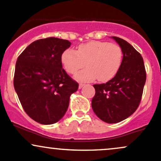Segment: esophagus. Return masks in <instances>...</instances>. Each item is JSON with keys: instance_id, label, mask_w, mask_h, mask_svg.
Returning <instances> with one entry per match:
<instances>
[{"instance_id": "1", "label": "esophagus", "mask_w": 161, "mask_h": 161, "mask_svg": "<svg viewBox=\"0 0 161 161\" xmlns=\"http://www.w3.org/2000/svg\"><path fill=\"white\" fill-rule=\"evenodd\" d=\"M84 85H85V84H83V83H79V89H81V88L83 87Z\"/></svg>"}]
</instances>
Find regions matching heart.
<instances>
[{"label": "heart", "instance_id": "1", "mask_svg": "<svg viewBox=\"0 0 161 161\" xmlns=\"http://www.w3.org/2000/svg\"><path fill=\"white\" fill-rule=\"evenodd\" d=\"M123 53L117 43L107 41L92 40L80 44L77 50L67 49L61 55V63L65 70L69 74H75L80 81L91 82L98 79L107 82L117 74L122 63Z\"/></svg>", "mask_w": 161, "mask_h": 161}]
</instances>
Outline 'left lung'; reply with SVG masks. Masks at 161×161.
I'll list each match as a JSON object with an SVG mask.
<instances>
[{
	"mask_svg": "<svg viewBox=\"0 0 161 161\" xmlns=\"http://www.w3.org/2000/svg\"><path fill=\"white\" fill-rule=\"evenodd\" d=\"M122 49L121 67L106 83L94 85L95 95L92 100L95 114L106 123H118L137 110L146 82L144 59L129 43L112 36Z\"/></svg>",
	"mask_w": 161,
	"mask_h": 161,
	"instance_id": "1",
	"label": "left lung"
}]
</instances>
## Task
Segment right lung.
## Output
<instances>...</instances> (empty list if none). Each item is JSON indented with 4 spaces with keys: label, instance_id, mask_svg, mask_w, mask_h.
Wrapping results in <instances>:
<instances>
[{
    "label": "right lung",
    "instance_id": "right-lung-1",
    "mask_svg": "<svg viewBox=\"0 0 161 161\" xmlns=\"http://www.w3.org/2000/svg\"><path fill=\"white\" fill-rule=\"evenodd\" d=\"M70 45L63 39H40L17 58L14 86L24 110L36 122L59 121L68 109L70 95L79 89L61 63L62 53Z\"/></svg>",
    "mask_w": 161,
    "mask_h": 161
}]
</instances>
